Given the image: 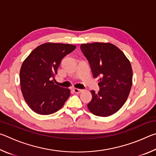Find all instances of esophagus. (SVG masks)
Returning <instances> with one entry per match:
<instances>
[{
	"instance_id": "obj_1",
	"label": "esophagus",
	"mask_w": 156,
	"mask_h": 156,
	"mask_svg": "<svg viewBox=\"0 0 156 156\" xmlns=\"http://www.w3.org/2000/svg\"><path fill=\"white\" fill-rule=\"evenodd\" d=\"M73 91L76 94H80L81 92L83 91V90H82V89H76V88L73 89Z\"/></svg>"
}]
</instances>
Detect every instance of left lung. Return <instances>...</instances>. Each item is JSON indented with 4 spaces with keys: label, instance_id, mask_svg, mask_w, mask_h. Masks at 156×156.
<instances>
[{
    "label": "left lung",
    "instance_id": "left-lung-1",
    "mask_svg": "<svg viewBox=\"0 0 156 156\" xmlns=\"http://www.w3.org/2000/svg\"><path fill=\"white\" fill-rule=\"evenodd\" d=\"M80 49L88 60L94 78H98L100 91H91L87 105L93 114L107 117L118 112L125 104L132 86L130 61L125 54L109 43L82 44Z\"/></svg>",
    "mask_w": 156,
    "mask_h": 156
}]
</instances>
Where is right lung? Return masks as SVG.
Returning a JSON list of instances; mask_svg holds the SVG:
<instances>
[{
  "label": "right lung",
  "instance_id": "add662e5",
  "mask_svg": "<svg viewBox=\"0 0 156 156\" xmlns=\"http://www.w3.org/2000/svg\"><path fill=\"white\" fill-rule=\"evenodd\" d=\"M70 44L47 43L34 49L23 61L20 71V89L28 106L41 115H49L62 108L70 90L54 83L62 59L73 51Z\"/></svg>",
  "mask_w": 156,
  "mask_h": 156
}]
</instances>
